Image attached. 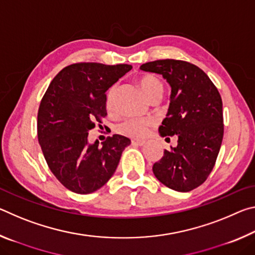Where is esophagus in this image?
Returning <instances> with one entry per match:
<instances>
[{
  "label": "esophagus",
  "instance_id": "obj_1",
  "mask_svg": "<svg viewBox=\"0 0 255 255\" xmlns=\"http://www.w3.org/2000/svg\"><path fill=\"white\" fill-rule=\"evenodd\" d=\"M131 144H132L133 146H144V145H145V140L131 139Z\"/></svg>",
  "mask_w": 255,
  "mask_h": 255
}]
</instances>
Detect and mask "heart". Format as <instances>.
Returning a JSON list of instances; mask_svg holds the SVG:
<instances>
[{
	"label": "heart",
	"mask_w": 255,
	"mask_h": 255,
	"mask_svg": "<svg viewBox=\"0 0 255 255\" xmlns=\"http://www.w3.org/2000/svg\"><path fill=\"white\" fill-rule=\"evenodd\" d=\"M138 84H139L141 91L144 92L146 98L149 99L154 97L155 94L163 93V85L157 77L154 75H143L138 80ZM116 93H117V85H112L109 89V91L107 93V109L112 110L115 108V99ZM153 125V122L150 119H139V118H133L128 119L126 122H124L118 127V130L124 133V135L140 138L144 137L146 133L148 132L149 127Z\"/></svg>",
	"instance_id": "b5f03b06"
}]
</instances>
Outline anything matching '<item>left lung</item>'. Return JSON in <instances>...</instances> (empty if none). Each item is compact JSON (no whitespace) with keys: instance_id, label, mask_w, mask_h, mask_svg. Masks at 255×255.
Segmentation results:
<instances>
[{"instance_id":"8db88e82","label":"left lung","mask_w":255,"mask_h":255,"mask_svg":"<svg viewBox=\"0 0 255 255\" xmlns=\"http://www.w3.org/2000/svg\"><path fill=\"white\" fill-rule=\"evenodd\" d=\"M140 70L162 75L171 86L169 110L158 132L178 137V145L164 150L154 164L153 173L167 188L191 191L208 178L221 149V94L204 71L183 60H155L143 64Z\"/></svg>"}]
</instances>
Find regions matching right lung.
Returning <instances> with one entry per match:
<instances>
[{"instance_id": "add662e5", "label": "right lung", "mask_w": 255, "mask_h": 255, "mask_svg": "<svg viewBox=\"0 0 255 255\" xmlns=\"http://www.w3.org/2000/svg\"><path fill=\"white\" fill-rule=\"evenodd\" d=\"M132 68L127 64L79 63L63 68L47 89L38 111V140L50 171L64 187L88 195L116 172L130 139L108 137L89 143V131L107 116V91Z\"/></svg>"}]
</instances>
